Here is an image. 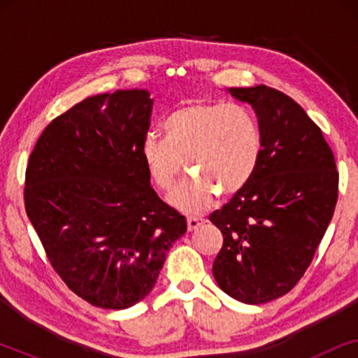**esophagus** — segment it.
<instances>
[{
  "label": "esophagus",
  "mask_w": 358,
  "mask_h": 358,
  "mask_svg": "<svg viewBox=\"0 0 358 358\" xmlns=\"http://www.w3.org/2000/svg\"><path fill=\"white\" fill-rule=\"evenodd\" d=\"M202 223H203L202 218H199V217H189V218H187V228H189V231H194V229H197Z\"/></svg>",
  "instance_id": "obj_1"
}]
</instances>
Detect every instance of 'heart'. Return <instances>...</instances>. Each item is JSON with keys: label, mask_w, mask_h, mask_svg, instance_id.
Segmentation results:
<instances>
[{"label": "heart", "mask_w": 358, "mask_h": 358, "mask_svg": "<svg viewBox=\"0 0 358 358\" xmlns=\"http://www.w3.org/2000/svg\"><path fill=\"white\" fill-rule=\"evenodd\" d=\"M164 138L153 134L141 141V161L156 189H173L180 174L189 178L169 197L184 212H202L220 194L243 192L262 156L256 115L236 102H189L166 117Z\"/></svg>", "instance_id": "b5f03b06"}]
</instances>
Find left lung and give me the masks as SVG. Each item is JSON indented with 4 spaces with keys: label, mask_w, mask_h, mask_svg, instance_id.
Listing matches in <instances>:
<instances>
[{
    "label": "left lung",
    "mask_w": 358,
    "mask_h": 358,
    "mask_svg": "<svg viewBox=\"0 0 358 358\" xmlns=\"http://www.w3.org/2000/svg\"><path fill=\"white\" fill-rule=\"evenodd\" d=\"M249 102L262 156L248 187L210 215L223 234L213 277L249 305L280 298L305 275L329 227L339 173L322 131L300 104L273 87H229Z\"/></svg>",
    "instance_id": "obj_1"
}]
</instances>
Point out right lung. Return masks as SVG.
I'll return each instance as SVG.
<instances>
[{
    "instance_id": "obj_1",
    "label": "right lung",
    "mask_w": 358,
    "mask_h": 358,
    "mask_svg": "<svg viewBox=\"0 0 358 358\" xmlns=\"http://www.w3.org/2000/svg\"><path fill=\"white\" fill-rule=\"evenodd\" d=\"M151 107L145 90L87 97L45 127L26 169L24 205L53 271L106 310L143 300L187 231L141 161Z\"/></svg>"
}]
</instances>
